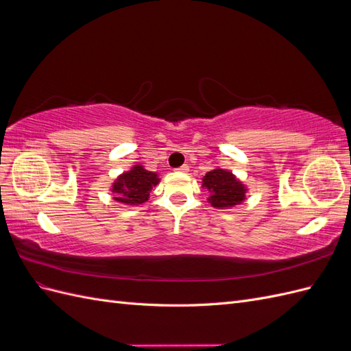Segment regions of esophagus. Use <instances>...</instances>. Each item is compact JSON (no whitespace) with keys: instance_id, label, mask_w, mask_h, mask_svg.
<instances>
[{"instance_id":"obj_1","label":"esophagus","mask_w":351,"mask_h":351,"mask_svg":"<svg viewBox=\"0 0 351 351\" xmlns=\"http://www.w3.org/2000/svg\"><path fill=\"white\" fill-rule=\"evenodd\" d=\"M177 171H180V173H187V171H189V165H187V164L182 165L180 168H177Z\"/></svg>"}]
</instances>
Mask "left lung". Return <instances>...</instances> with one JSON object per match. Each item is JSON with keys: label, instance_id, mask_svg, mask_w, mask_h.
I'll return each instance as SVG.
<instances>
[{"label": "left lung", "instance_id": "8db88e82", "mask_svg": "<svg viewBox=\"0 0 351 351\" xmlns=\"http://www.w3.org/2000/svg\"><path fill=\"white\" fill-rule=\"evenodd\" d=\"M202 186L209 192L208 202L214 208H232L243 204V200L246 199V186L227 169L215 168L206 173L202 178Z\"/></svg>", "mask_w": 351, "mask_h": 351}]
</instances>
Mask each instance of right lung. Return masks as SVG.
Returning a JSON list of instances; mask_svg holds the SVG:
<instances>
[{
	"label": "right lung",
	"instance_id": "obj_1",
	"mask_svg": "<svg viewBox=\"0 0 351 351\" xmlns=\"http://www.w3.org/2000/svg\"><path fill=\"white\" fill-rule=\"evenodd\" d=\"M159 183V177L154 171H147L143 165H134L130 171L117 177L111 192L114 200L125 205H142L149 199L151 190Z\"/></svg>",
	"mask_w": 351,
	"mask_h": 351
}]
</instances>
